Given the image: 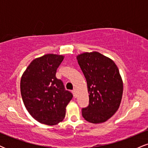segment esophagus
Segmentation results:
<instances>
[{"mask_svg": "<svg viewBox=\"0 0 148 148\" xmlns=\"http://www.w3.org/2000/svg\"><path fill=\"white\" fill-rule=\"evenodd\" d=\"M72 92H73V94H74V96L76 97V89L73 90Z\"/></svg>", "mask_w": 148, "mask_h": 148, "instance_id": "obj_1", "label": "esophagus"}]
</instances>
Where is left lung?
Wrapping results in <instances>:
<instances>
[{"label":"left lung","mask_w":148,"mask_h":148,"mask_svg":"<svg viewBox=\"0 0 148 148\" xmlns=\"http://www.w3.org/2000/svg\"><path fill=\"white\" fill-rule=\"evenodd\" d=\"M87 81L89 105L82 109L86 121L93 124L107 121L118 111L123 92V81L114 61L97 51L76 56Z\"/></svg>","instance_id":"left-lung-1"}]
</instances>
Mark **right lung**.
<instances>
[{
  "label": "right lung",
  "instance_id": "obj_1",
  "mask_svg": "<svg viewBox=\"0 0 148 148\" xmlns=\"http://www.w3.org/2000/svg\"><path fill=\"white\" fill-rule=\"evenodd\" d=\"M64 58L53 53L37 58L22 74L20 88L24 106L42 124L56 125L62 122L72 99V93L65 90L62 81L56 77Z\"/></svg>",
  "mask_w": 148,
  "mask_h": 148
}]
</instances>
